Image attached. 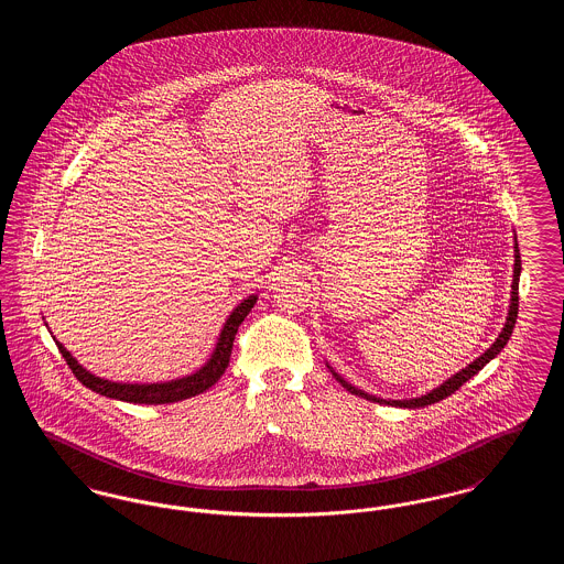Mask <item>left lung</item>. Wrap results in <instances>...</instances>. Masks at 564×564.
Here are the masks:
<instances>
[{"mask_svg":"<svg viewBox=\"0 0 564 564\" xmlns=\"http://www.w3.org/2000/svg\"><path fill=\"white\" fill-rule=\"evenodd\" d=\"M513 258H516V260H513L510 311H508V319H506V325H503V329H501L499 338H497L488 349L484 350L482 355H480L476 361H471L467 368H463L460 372H456L455 376H451L446 382H442L440 387H435V389L430 391L427 395H421V398H414V400H382V398H376V395H370V393H366V391H361V389L352 387V384H349L343 376L338 375V372H334L329 366H327V368L332 370L334 378H336V380H338V382H340L349 393H352V395H359V398H366V400H370V402L389 403V405H400V408H425V405H431V403L440 402V400H444V398L453 395L460 384H465L471 376L478 375L490 359H495V357L503 350V347L508 345V340H510L511 332H513V325H516V317H518V283H520V270H522L518 241H516V247H513Z\"/></svg>","mask_w":564,"mask_h":564,"instance_id":"8db88e82","label":"left lung"}]
</instances>
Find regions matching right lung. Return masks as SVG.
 <instances>
[{
  "mask_svg": "<svg viewBox=\"0 0 564 564\" xmlns=\"http://www.w3.org/2000/svg\"><path fill=\"white\" fill-rule=\"evenodd\" d=\"M256 300H258V295L245 297L241 304L230 313V317L226 319L224 327H221V334L217 338V345H215L209 361L200 370H196L194 375L177 378V380H169V382L139 384V382H113V380L99 378V376L90 375L86 368H82L80 364L76 361V357L65 349L58 340H54V343H56L63 359L67 361V366L72 368V372L76 375L82 384L88 387L90 391L99 393V395H106L111 400H120V402L150 403V405L152 403L182 402V400H188V398H194V395L207 391L226 372V368L230 364L232 343H235V336L239 332V325L245 322V317L253 308Z\"/></svg>",
  "mask_w": 564,
  "mask_h": 564,
  "instance_id": "add662e5",
  "label": "right lung"
}]
</instances>
